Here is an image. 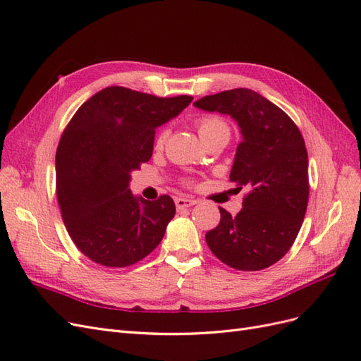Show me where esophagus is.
<instances>
[{"instance_id":"esophagus-1","label":"esophagus","mask_w":361,"mask_h":361,"mask_svg":"<svg viewBox=\"0 0 361 361\" xmlns=\"http://www.w3.org/2000/svg\"><path fill=\"white\" fill-rule=\"evenodd\" d=\"M174 203H176V207H178V209H183V207L194 206L195 203H197V200L190 199V197H178L176 200H174Z\"/></svg>"}]
</instances>
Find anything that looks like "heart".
<instances>
[{"label":"heart","instance_id":"1","mask_svg":"<svg viewBox=\"0 0 361 361\" xmlns=\"http://www.w3.org/2000/svg\"><path fill=\"white\" fill-rule=\"evenodd\" d=\"M197 129H199V134L200 137H206L207 134H212L215 130H221V129H228L227 123L224 122L223 118L220 117H215V116H206L202 117L199 122H197ZM164 140V134H159V137L157 138V145L159 146Z\"/></svg>","mask_w":361,"mask_h":361}]
</instances>
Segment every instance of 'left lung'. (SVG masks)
I'll return each instance as SVG.
<instances>
[{"label":"left lung","instance_id":"obj_1","mask_svg":"<svg viewBox=\"0 0 361 361\" xmlns=\"http://www.w3.org/2000/svg\"><path fill=\"white\" fill-rule=\"evenodd\" d=\"M204 111L233 117L241 128L231 180L247 188L243 209L220 207V223L206 244L223 264L259 271L285 256L297 238L309 203V157L293 120L264 96L233 89L195 101Z\"/></svg>","mask_w":361,"mask_h":361}]
</instances>
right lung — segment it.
I'll use <instances>...</instances> for the list:
<instances>
[{"mask_svg":"<svg viewBox=\"0 0 361 361\" xmlns=\"http://www.w3.org/2000/svg\"><path fill=\"white\" fill-rule=\"evenodd\" d=\"M191 96L158 97L106 87L73 114L56 154V190L66 231L84 256L102 267L134 265L154 251L176 214L170 195L134 197L130 171L154 152L155 129Z\"/></svg>","mask_w":361,"mask_h":361,"instance_id":"1","label":"right lung"}]
</instances>
